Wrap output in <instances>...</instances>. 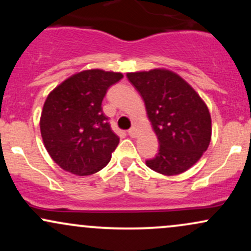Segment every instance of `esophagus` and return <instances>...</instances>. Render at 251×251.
<instances>
[{"label": "esophagus", "mask_w": 251, "mask_h": 251, "mask_svg": "<svg viewBox=\"0 0 251 251\" xmlns=\"http://www.w3.org/2000/svg\"><path fill=\"white\" fill-rule=\"evenodd\" d=\"M128 135H129V137H132V138L137 137V135H138V129L135 128V127L129 128V129H128Z\"/></svg>", "instance_id": "1"}]
</instances>
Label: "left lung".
<instances>
[{"mask_svg": "<svg viewBox=\"0 0 251 251\" xmlns=\"http://www.w3.org/2000/svg\"><path fill=\"white\" fill-rule=\"evenodd\" d=\"M126 76L142 96L160 145L158 154L146 160V165L165 176L185 172L209 148L208 106L183 77L169 70L155 68Z\"/></svg>", "mask_w": 251, "mask_h": 251, "instance_id": "left-lung-1", "label": "left lung"}]
</instances>
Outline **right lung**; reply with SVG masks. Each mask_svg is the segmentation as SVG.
Masks as SVG:
<instances>
[{
    "instance_id": "right-lung-1",
    "label": "right lung",
    "mask_w": 251,
    "mask_h": 251,
    "mask_svg": "<svg viewBox=\"0 0 251 251\" xmlns=\"http://www.w3.org/2000/svg\"><path fill=\"white\" fill-rule=\"evenodd\" d=\"M123 76L102 70L82 71L48 94L40 129L46 150L65 171L93 175L111 160L119 137L112 131L101 102L109 86Z\"/></svg>"
}]
</instances>
